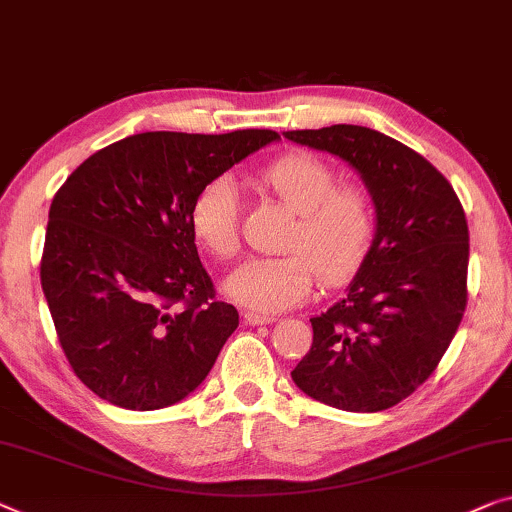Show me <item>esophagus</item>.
I'll return each mask as SVG.
<instances>
[{
    "label": "esophagus",
    "mask_w": 512,
    "mask_h": 512,
    "mask_svg": "<svg viewBox=\"0 0 512 512\" xmlns=\"http://www.w3.org/2000/svg\"><path fill=\"white\" fill-rule=\"evenodd\" d=\"M244 323L249 325H270L274 321V316H265V314H258V311H244Z\"/></svg>",
    "instance_id": "esophagus-1"
}]
</instances>
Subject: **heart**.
I'll return each mask as SVG.
<instances>
[{
  "label": "heart",
  "mask_w": 512,
  "mask_h": 512,
  "mask_svg": "<svg viewBox=\"0 0 512 512\" xmlns=\"http://www.w3.org/2000/svg\"><path fill=\"white\" fill-rule=\"evenodd\" d=\"M256 184L298 214L279 258H251L226 279V293L240 305L274 314L295 307L314 288L351 279L372 249L374 203L365 189L339 187L330 164L307 152H291L256 175ZM191 231L217 258L240 251V191L231 177H214L191 203Z\"/></svg>",
  "instance_id": "1"
}]
</instances>
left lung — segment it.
<instances>
[{
	"label": "left lung",
	"instance_id": "8db88e82",
	"mask_svg": "<svg viewBox=\"0 0 512 512\" xmlns=\"http://www.w3.org/2000/svg\"><path fill=\"white\" fill-rule=\"evenodd\" d=\"M284 136L358 170L376 210L365 263L342 300L309 318L314 342L291 376L335 409H390L432 376L464 316L462 203L425 157L381 131L332 124Z\"/></svg>",
	"mask_w": 512,
	"mask_h": 512
}]
</instances>
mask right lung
<instances>
[{"label": "right lung", "mask_w": 512, "mask_h": 512, "mask_svg": "<svg viewBox=\"0 0 512 512\" xmlns=\"http://www.w3.org/2000/svg\"><path fill=\"white\" fill-rule=\"evenodd\" d=\"M277 138L270 129L136 133L66 177L48 212L41 286L66 360L94 395L154 411L210 374L240 316L214 298L191 203Z\"/></svg>", "instance_id": "1"}]
</instances>
